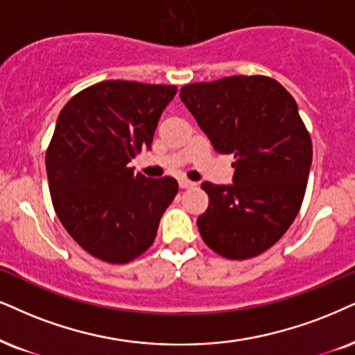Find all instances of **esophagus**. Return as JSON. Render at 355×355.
Masks as SVG:
<instances>
[{
	"label": "esophagus",
	"mask_w": 355,
	"mask_h": 355,
	"mask_svg": "<svg viewBox=\"0 0 355 355\" xmlns=\"http://www.w3.org/2000/svg\"><path fill=\"white\" fill-rule=\"evenodd\" d=\"M194 186H196V182L189 181V179H186V178L179 179V187H181V189H189V187H194Z\"/></svg>",
	"instance_id": "esophagus-1"
}]
</instances>
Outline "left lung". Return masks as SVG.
Instances as JSON below:
<instances>
[{"mask_svg": "<svg viewBox=\"0 0 355 355\" xmlns=\"http://www.w3.org/2000/svg\"><path fill=\"white\" fill-rule=\"evenodd\" d=\"M181 100L217 153H232L234 184L202 182L200 237L229 260L273 247L290 229L313 159L309 131L290 92L265 76H232L181 89Z\"/></svg>", "mask_w": 355, "mask_h": 355, "instance_id": "obj_1", "label": "left lung"}]
</instances>
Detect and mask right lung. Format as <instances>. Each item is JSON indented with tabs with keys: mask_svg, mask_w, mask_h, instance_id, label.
I'll use <instances>...</instances> for the list:
<instances>
[{
	"mask_svg": "<svg viewBox=\"0 0 355 355\" xmlns=\"http://www.w3.org/2000/svg\"><path fill=\"white\" fill-rule=\"evenodd\" d=\"M176 92V85L103 80L59 113L46 151L52 205L69 235L98 260L123 265L146 252L176 198V179H150L128 166L150 150Z\"/></svg>",
	"mask_w": 355,
	"mask_h": 355,
	"instance_id": "add662e5",
	"label": "right lung"
}]
</instances>
